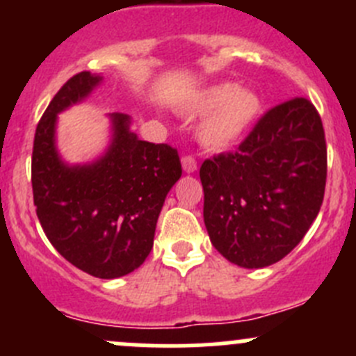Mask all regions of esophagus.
<instances>
[{"instance_id":"1","label":"esophagus","mask_w":356,"mask_h":356,"mask_svg":"<svg viewBox=\"0 0 356 356\" xmlns=\"http://www.w3.org/2000/svg\"><path fill=\"white\" fill-rule=\"evenodd\" d=\"M182 168H184L186 174H193V172H196L198 165H196L195 156H191V155L182 156Z\"/></svg>"}]
</instances>
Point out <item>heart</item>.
Returning a JSON list of instances; mask_svg holds the SVG:
<instances>
[{"label":"heart","instance_id":"heart-1","mask_svg":"<svg viewBox=\"0 0 356 356\" xmlns=\"http://www.w3.org/2000/svg\"><path fill=\"white\" fill-rule=\"evenodd\" d=\"M261 106L258 92L239 88L236 82H220L204 89L191 105V111L208 113L198 131L201 145L224 149L238 143L258 120Z\"/></svg>","mask_w":356,"mask_h":356}]
</instances>
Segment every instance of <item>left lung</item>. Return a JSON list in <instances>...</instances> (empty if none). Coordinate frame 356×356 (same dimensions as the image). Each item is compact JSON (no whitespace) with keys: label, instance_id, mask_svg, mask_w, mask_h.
I'll list each match as a JSON object with an SVG mask.
<instances>
[{"label":"left lung","instance_id":"1","mask_svg":"<svg viewBox=\"0 0 356 356\" xmlns=\"http://www.w3.org/2000/svg\"><path fill=\"white\" fill-rule=\"evenodd\" d=\"M325 177L327 148L315 106L307 98L274 106L234 153L201 165L211 245L245 268L282 260L317 218Z\"/></svg>","mask_w":356,"mask_h":356}]
</instances>
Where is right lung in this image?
<instances>
[{"instance_id":"obj_1","label":"right lung","mask_w":356,"mask_h":356,"mask_svg":"<svg viewBox=\"0 0 356 356\" xmlns=\"http://www.w3.org/2000/svg\"><path fill=\"white\" fill-rule=\"evenodd\" d=\"M103 81L81 72L68 79L39 120L32 149L35 213L55 250L99 279L127 275L153 248L158 215L182 174L177 149L141 141L131 117L111 113V141L92 163L68 165L55 143L60 111L81 103Z\"/></svg>"}]
</instances>
